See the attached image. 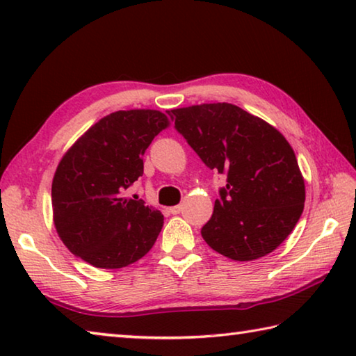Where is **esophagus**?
Instances as JSON below:
<instances>
[{"mask_svg":"<svg viewBox=\"0 0 356 356\" xmlns=\"http://www.w3.org/2000/svg\"><path fill=\"white\" fill-rule=\"evenodd\" d=\"M170 212H171L172 215H177V213L182 212V206H174V207H170Z\"/></svg>","mask_w":356,"mask_h":356,"instance_id":"1","label":"esophagus"}]
</instances>
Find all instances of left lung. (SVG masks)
<instances>
[{"mask_svg":"<svg viewBox=\"0 0 356 356\" xmlns=\"http://www.w3.org/2000/svg\"><path fill=\"white\" fill-rule=\"evenodd\" d=\"M202 163L225 174L201 234L234 261L259 259L284 242L305 206V180L291 144L265 120L231 104L168 111Z\"/></svg>","mask_w":356,"mask_h":356,"instance_id":"obj_1","label":"left lung"}]
</instances>
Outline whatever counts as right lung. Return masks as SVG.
Masks as SVG:
<instances>
[{
	"mask_svg": "<svg viewBox=\"0 0 356 356\" xmlns=\"http://www.w3.org/2000/svg\"><path fill=\"white\" fill-rule=\"evenodd\" d=\"M168 124L155 110L116 111L65 152L53 177L51 206L72 254L97 268H122L152 248L163 215L125 191L143 176V155Z\"/></svg>",
	"mask_w": 356,
	"mask_h": 356,
	"instance_id": "add662e5",
	"label": "right lung"
}]
</instances>
